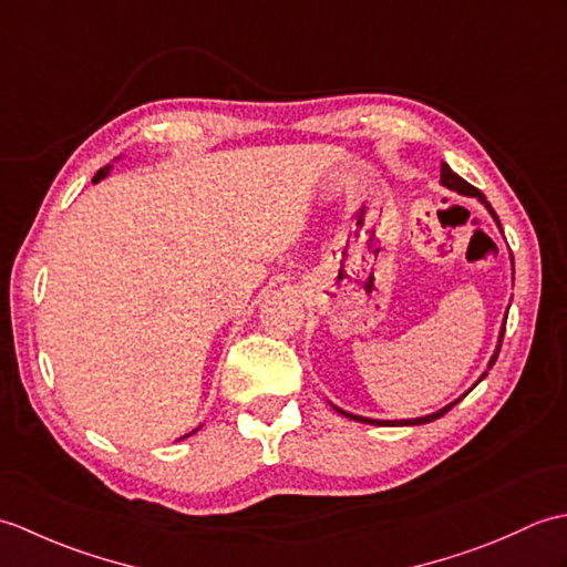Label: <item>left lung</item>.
Listing matches in <instances>:
<instances>
[{"label":"left lung","mask_w":567,"mask_h":567,"mask_svg":"<svg viewBox=\"0 0 567 567\" xmlns=\"http://www.w3.org/2000/svg\"><path fill=\"white\" fill-rule=\"evenodd\" d=\"M441 183L449 187V189H455V192H461V195H467V197H477L480 202L485 204V207L489 209V214L495 216L497 219V214H495V209L489 207V202L485 199V195L483 192H480L477 187H473L470 183H465V179L461 177V175H455L449 165L445 163H441ZM497 224H499V219H497ZM507 323V321H504ZM502 339H504V327H502V331H499V346H502ZM499 346H497V351H495V355H492V360H489V368L495 365V360H497V355H499ZM487 375V372H485ZM483 375V378H485ZM480 378V380H483ZM477 380V382H480ZM461 402V400H457ZM457 402H453V404H449L445 409H441V412H436V414H429V416H421V419H404V421H378V419H365V416H355V414H348V412H343V409H339V412L343 414V416H348V419H353V421H360V424H375V426H419V424H429V421H433V419H439V416H443L445 412H449V409H453Z\"/></svg>","instance_id":"obj_1"}]
</instances>
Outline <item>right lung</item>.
<instances>
[{"label": "right lung", "instance_id": "right-lung-1", "mask_svg": "<svg viewBox=\"0 0 567 567\" xmlns=\"http://www.w3.org/2000/svg\"><path fill=\"white\" fill-rule=\"evenodd\" d=\"M106 173H110V167H104V171H100V173H97V177H94V183H97V179H102Z\"/></svg>", "mask_w": 567, "mask_h": 567}]
</instances>
